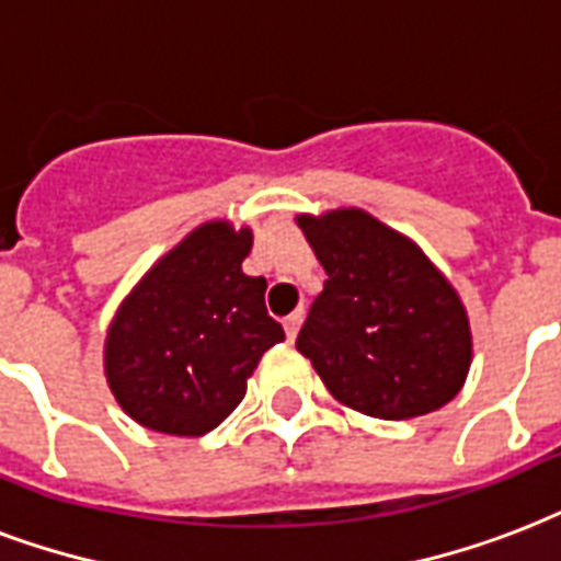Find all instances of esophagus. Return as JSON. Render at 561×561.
I'll return each instance as SVG.
<instances>
[{"mask_svg": "<svg viewBox=\"0 0 561 561\" xmlns=\"http://www.w3.org/2000/svg\"><path fill=\"white\" fill-rule=\"evenodd\" d=\"M301 321H304V310H295L289 312L284 319V328H286V340L295 342V336H298V328H301Z\"/></svg>", "mask_w": 561, "mask_h": 561, "instance_id": "34e87169", "label": "esophagus"}]
</instances>
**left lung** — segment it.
Returning a JSON list of instances; mask_svg holds the SVG:
<instances>
[{
  "instance_id": "obj_1",
  "label": "left lung",
  "mask_w": 561,
  "mask_h": 561,
  "mask_svg": "<svg viewBox=\"0 0 561 561\" xmlns=\"http://www.w3.org/2000/svg\"><path fill=\"white\" fill-rule=\"evenodd\" d=\"M295 221L328 272L295 345L328 392L383 421L454 401L474 336L466 304L436 263L363 207L298 213Z\"/></svg>"
}]
</instances>
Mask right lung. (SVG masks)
Segmentation results:
<instances>
[{
	"instance_id": "obj_1",
	"label": "right lung",
	"mask_w": 561,
	"mask_h": 561,
	"mask_svg": "<svg viewBox=\"0 0 561 561\" xmlns=\"http://www.w3.org/2000/svg\"><path fill=\"white\" fill-rule=\"evenodd\" d=\"M251 242L249 225L202 221L116 307L104 377L140 427L210 433L240 407L260 357L286 340L266 310V277L242 272Z\"/></svg>"
}]
</instances>
